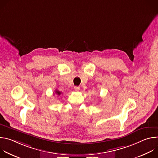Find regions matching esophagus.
<instances>
[{"instance_id":"esophagus-1","label":"esophagus","mask_w":158,"mask_h":158,"mask_svg":"<svg viewBox=\"0 0 158 158\" xmlns=\"http://www.w3.org/2000/svg\"><path fill=\"white\" fill-rule=\"evenodd\" d=\"M74 90L76 91V92H78L79 90H80V87H77V86H75L74 87Z\"/></svg>"}]
</instances>
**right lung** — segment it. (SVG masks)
Here are the masks:
<instances>
[{"instance_id": "1", "label": "right lung", "mask_w": 158, "mask_h": 158, "mask_svg": "<svg viewBox=\"0 0 158 158\" xmlns=\"http://www.w3.org/2000/svg\"><path fill=\"white\" fill-rule=\"evenodd\" d=\"M55 93L57 94V95H58V96H60V95H61L62 93V92H60L59 91H58V90H56L55 91Z\"/></svg>"}]
</instances>
